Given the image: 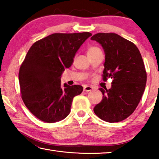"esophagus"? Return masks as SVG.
Listing matches in <instances>:
<instances>
[{
	"label": "esophagus",
	"mask_w": 159,
	"mask_h": 159,
	"mask_svg": "<svg viewBox=\"0 0 159 159\" xmlns=\"http://www.w3.org/2000/svg\"><path fill=\"white\" fill-rule=\"evenodd\" d=\"M93 90V88L91 87V86H85V87L83 88V90H84L85 92H90V91Z\"/></svg>",
	"instance_id": "obj_1"
}]
</instances>
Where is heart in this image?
Masks as SVG:
<instances>
[{
    "mask_svg": "<svg viewBox=\"0 0 159 159\" xmlns=\"http://www.w3.org/2000/svg\"><path fill=\"white\" fill-rule=\"evenodd\" d=\"M98 49H99V48H98V47H91V48H89V49H88V53H90V52H93V51H95V50H98Z\"/></svg>",
    "mask_w": 159,
    "mask_h": 159,
    "instance_id": "heart-1",
    "label": "heart"
}]
</instances>
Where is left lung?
I'll return each instance as SVG.
<instances>
[{"label": "left lung", "mask_w": 159, "mask_h": 159, "mask_svg": "<svg viewBox=\"0 0 159 159\" xmlns=\"http://www.w3.org/2000/svg\"><path fill=\"white\" fill-rule=\"evenodd\" d=\"M105 54L103 80L113 79L111 88H99L102 100L94 112L104 121L119 122L135 110L143 95L147 72L139 50L133 43L114 33H99L91 37Z\"/></svg>", "instance_id": "obj_1"}]
</instances>
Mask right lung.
Returning <instances> with one entry per match:
<instances>
[{
  "label": "right lung",
  "instance_id": "add662e5",
  "mask_svg": "<svg viewBox=\"0 0 159 159\" xmlns=\"http://www.w3.org/2000/svg\"><path fill=\"white\" fill-rule=\"evenodd\" d=\"M89 32L52 34L32 45L19 71L21 98L32 114L42 121L55 123L71 111L73 98L81 85L61 87V76L69 68Z\"/></svg>",
  "mask_w": 159,
  "mask_h": 159
}]
</instances>
